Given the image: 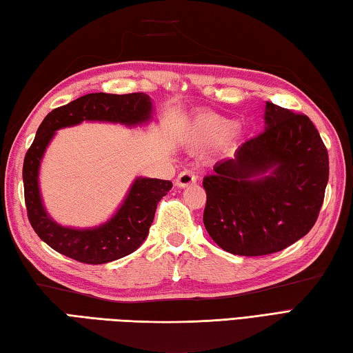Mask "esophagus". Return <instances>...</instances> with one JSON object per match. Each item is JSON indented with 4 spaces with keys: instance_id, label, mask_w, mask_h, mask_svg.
Listing matches in <instances>:
<instances>
[{
    "instance_id": "1",
    "label": "esophagus",
    "mask_w": 353,
    "mask_h": 353,
    "mask_svg": "<svg viewBox=\"0 0 353 353\" xmlns=\"http://www.w3.org/2000/svg\"><path fill=\"white\" fill-rule=\"evenodd\" d=\"M196 182H197V176L190 170L182 171L176 179V185L179 186V188H186V186L194 185Z\"/></svg>"
}]
</instances>
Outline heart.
Masks as SVG:
<instances>
[{"instance_id":"heart-1","label":"heart","mask_w":353,"mask_h":353,"mask_svg":"<svg viewBox=\"0 0 353 353\" xmlns=\"http://www.w3.org/2000/svg\"><path fill=\"white\" fill-rule=\"evenodd\" d=\"M243 133L241 124L216 112H201L185 127V142L191 150H208L224 139H235Z\"/></svg>"}]
</instances>
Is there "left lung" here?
<instances>
[{
    "label": "left lung",
    "mask_w": 353,
    "mask_h": 353,
    "mask_svg": "<svg viewBox=\"0 0 353 353\" xmlns=\"http://www.w3.org/2000/svg\"><path fill=\"white\" fill-rule=\"evenodd\" d=\"M265 130L203 179V223L223 250L261 256L305 236L323 205L327 150L311 119L267 101Z\"/></svg>",
    "instance_id": "obj_1"
}]
</instances>
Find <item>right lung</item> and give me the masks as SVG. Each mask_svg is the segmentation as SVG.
<instances>
[{"label": "right lung", "mask_w": 353, "mask_h": 353, "mask_svg": "<svg viewBox=\"0 0 353 353\" xmlns=\"http://www.w3.org/2000/svg\"><path fill=\"white\" fill-rule=\"evenodd\" d=\"M153 119L152 99L144 92L104 94L80 97L51 110L36 132L22 167L28 220L43 243L51 249L85 264H106L133 253L145 241L159 200L172 183L152 177H137L117 212L94 228L62 226L51 219L39 190V170L51 139L57 130L83 121L114 123L127 127L147 124Z\"/></svg>", "instance_id": "obj_1"}]
</instances>
